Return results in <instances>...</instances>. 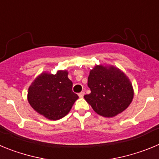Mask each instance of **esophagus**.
<instances>
[{
	"label": "esophagus",
	"mask_w": 159,
	"mask_h": 159,
	"mask_svg": "<svg viewBox=\"0 0 159 159\" xmlns=\"http://www.w3.org/2000/svg\"><path fill=\"white\" fill-rule=\"evenodd\" d=\"M84 95V92H81L80 93H79V96H80V98H83Z\"/></svg>",
	"instance_id": "esophagus-1"
}]
</instances>
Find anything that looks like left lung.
Returning <instances> with one entry per match:
<instances>
[{
  "mask_svg": "<svg viewBox=\"0 0 159 159\" xmlns=\"http://www.w3.org/2000/svg\"><path fill=\"white\" fill-rule=\"evenodd\" d=\"M91 93L84 99L99 116L113 117L127 108L133 99L132 84L124 73L115 67L96 65L88 80Z\"/></svg>",
  "mask_w": 159,
  "mask_h": 159,
  "instance_id": "obj_1",
  "label": "left lung"
}]
</instances>
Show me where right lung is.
I'll return each mask as SVG.
<instances>
[{"mask_svg": "<svg viewBox=\"0 0 159 159\" xmlns=\"http://www.w3.org/2000/svg\"><path fill=\"white\" fill-rule=\"evenodd\" d=\"M79 98L72 92V82L67 71L56 75L42 73L29 87L28 100L38 113L51 120L64 117Z\"/></svg>", "mask_w": 159, "mask_h": 159, "instance_id": "right-lung-1", "label": "right lung"}]
</instances>
